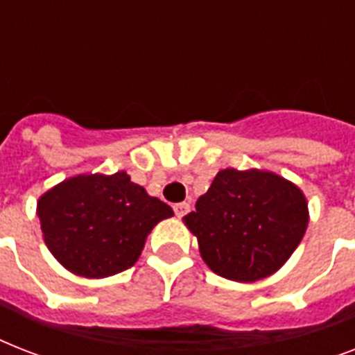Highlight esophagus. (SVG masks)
I'll list each match as a JSON object with an SVG mask.
<instances>
[{
    "instance_id": "1",
    "label": "esophagus",
    "mask_w": 355,
    "mask_h": 355,
    "mask_svg": "<svg viewBox=\"0 0 355 355\" xmlns=\"http://www.w3.org/2000/svg\"><path fill=\"white\" fill-rule=\"evenodd\" d=\"M173 210H175L177 217H184L189 211V205L188 202H178V205L173 206Z\"/></svg>"
}]
</instances>
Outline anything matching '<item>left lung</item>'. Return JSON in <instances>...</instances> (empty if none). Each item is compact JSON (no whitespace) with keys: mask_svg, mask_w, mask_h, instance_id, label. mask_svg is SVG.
Returning a JSON list of instances; mask_svg holds the SVG:
<instances>
[{"mask_svg":"<svg viewBox=\"0 0 355 355\" xmlns=\"http://www.w3.org/2000/svg\"><path fill=\"white\" fill-rule=\"evenodd\" d=\"M184 223L223 278L256 282L286 263L308 227V202L275 173L223 169Z\"/></svg>","mask_w":355,"mask_h":355,"instance_id":"left-lung-1","label":"left lung"}]
</instances>
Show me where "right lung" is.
I'll return each instance as SVG.
<instances>
[{
  "label": "right lung",
  "mask_w": 355,
  "mask_h": 355,
  "mask_svg": "<svg viewBox=\"0 0 355 355\" xmlns=\"http://www.w3.org/2000/svg\"><path fill=\"white\" fill-rule=\"evenodd\" d=\"M171 216V206L149 197L125 171L68 178L38 200L47 248L66 269L86 278L132 267L147 234Z\"/></svg>",
  "instance_id": "right-lung-1"
}]
</instances>
